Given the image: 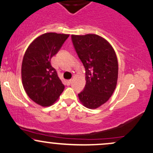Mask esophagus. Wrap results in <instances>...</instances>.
<instances>
[{"mask_svg":"<svg viewBox=\"0 0 153 153\" xmlns=\"http://www.w3.org/2000/svg\"><path fill=\"white\" fill-rule=\"evenodd\" d=\"M72 81H73V80H67V84H68V85H70V84H71Z\"/></svg>","mask_w":153,"mask_h":153,"instance_id":"esophagus-1","label":"esophagus"}]
</instances>
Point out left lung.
I'll return each mask as SVG.
<instances>
[{"label":"left lung","instance_id":"1","mask_svg":"<svg viewBox=\"0 0 153 153\" xmlns=\"http://www.w3.org/2000/svg\"><path fill=\"white\" fill-rule=\"evenodd\" d=\"M74 47L85 69L84 90L78 94L83 106L97 109L108 101L116 88L118 63L115 50L96 34L72 35Z\"/></svg>","mask_w":153,"mask_h":153}]
</instances>
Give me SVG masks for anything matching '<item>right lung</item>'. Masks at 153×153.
I'll return each mask as SVG.
<instances>
[{
	"label": "right lung",
	"mask_w": 153,
	"mask_h": 153,
	"mask_svg": "<svg viewBox=\"0 0 153 153\" xmlns=\"http://www.w3.org/2000/svg\"><path fill=\"white\" fill-rule=\"evenodd\" d=\"M70 35L47 33L36 38L25 51L22 64V81L28 97L42 107L58 100L65 85L51 66L56 54Z\"/></svg>",
	"instance_id": "1"
}]
</instances>
